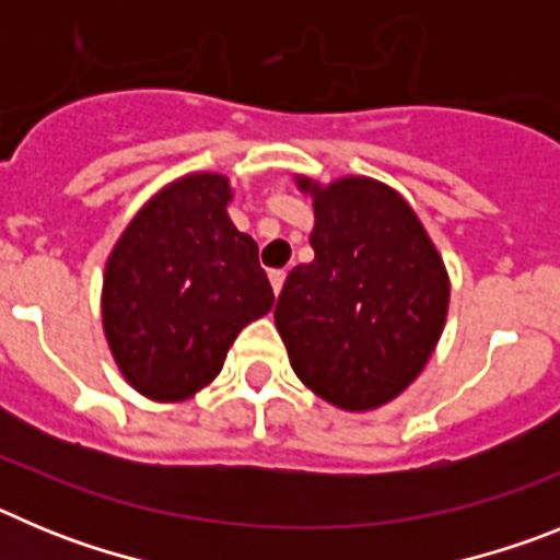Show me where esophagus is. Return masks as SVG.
<instances>
[{
  "instance_id": "1",
  "label": "esophagus",
  "mask_w": 560,
  "mask_h": 560,
  "mask_svg": "<svg viewBox=\"0 0 560 560\" xmlns=\"http://www.w3.org/2000/svg\"><path fill=\"white\" fill-rule=\"evenodd\" d=\"M269 280H271V289H275V294H280V291H283V283H285V269H275L269 275Z\"/></svg>"
}]
</instances>
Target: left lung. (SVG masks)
<instances>
[{"label": "left lung", "instance_id": "8db88e82", "mask_svg": "<svg viewBox=\"0 0 560 560\" xmlns=\"http://www.w3.org/2000/svg\"><path fill=\"white\" fill-rule=\"evenodd\" d=\"M296 187L314 196V260L289 271L275 325L305 387L368 412L427 368L446 325V266L393 187L368 176Z\"/></svg>", "mask_w": 560, "mask_h": 560}]
</instances>
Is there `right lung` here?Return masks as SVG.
<instances>
[{"mask_svg":"<svg viewBox=\"0 0 560 560\" xmlns=\"http://www.w3.org/2000/svg\"><path fill=\"white\" fill-rule=\"evenodd\" d=\"M230 182L192 173L133 215L108 255L103 330L126 381L185 400L221 373L226 350L275 305L257 244L226 215Z\"/></svg>","mask_w":560,"mask_h":560,"instance_id":"obj_1","label":"right lung"}]
</instances>
